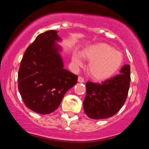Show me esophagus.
Masks as SVG:
<instances>
[{
	"instance_id": "obj_1",
	"label": "esophagus",
	"mask_w": 149,
	"mask_h": 149,
	"mask_svg": "<svg viewBox=\"0 0 149 149\" xmlns=\"http://www.w3.org/2000/svg\"><path fill=\"white\" fill-rule=\"evenodd\" d=\"M78 81L80 82V83H84L85 80H84V78H83V77L78 76Z\"/></svg>"
}]
</instances>
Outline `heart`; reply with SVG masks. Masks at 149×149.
I'll list each match as a JSON object with an SVG mask.
<instances>
[{
    "instance_id": "b5f03b06",
    "label": "heart",
    "mask_w": 149,
    "mask_h": 149,
    "mask_svg": "<svg viewBox=\"0 0 149 149\" xmlns=\"http://www.w3.org/2000/svg\"><path fill=\"white\" fill-rule=\"evenodd\" d=\"M81 55L90 61L88 70L92 78L105 80L117 72L123 62L122 53L107 43H97L88 46L82 51ZM73 64L80 66L83 64L81 56L75 53L72 57Z\"/></svg>"
}]
</instances>
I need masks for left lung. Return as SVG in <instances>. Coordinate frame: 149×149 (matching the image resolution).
Here are the masks:
<instances>
[{
  "instance_id": "obj_1",
  "label": "left lung",
  "mask_w": 149,
  "mask_h": 149,
  "mask_svg": "<svg viewBox=\"0 0 149 149\" xmlns=\"http://www.w3.org/2000/svg\"><path fill=\"white\" fill-rule=\"evenodd\" d=\"M120 74L102 83H86L84 111L92 119H105L114 116L127 99L130 83V66L124 65Z\"/></svg>"
}]
</instances>
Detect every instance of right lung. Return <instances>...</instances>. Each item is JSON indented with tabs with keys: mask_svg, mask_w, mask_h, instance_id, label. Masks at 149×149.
Segmentation results:
<instances>
[{
	"mask_svg": "<svg viewBox=\"0 0 149 149\" xmlns=\"http://www.w3.org/2000/svg\"><path fill=\"white\" fill-rule=\"evenodd\" d=\"M57 31L39 34L26 49L18 72V89L27 108L40 114L56 110L66 92L77 83L78 76L64 69L55 41Z\"/></svg>",
	"mask_w": 149,
	"mask_h": 149,
	"instance_id": "obj_1",
	"label": "right lung"
}]
</instances>
